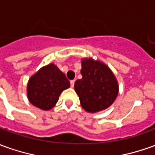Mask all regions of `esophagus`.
<instances>
[{
	"label": "esophagus",
	"mask_w": 155,
	"mask_h": 155,
	"mask_svg": "<svg viewBox=\"0 0 155 155\" xmlns=\"http://www.w3.org/2000/svg\"><path fill=\"white\" fill-rule=\"evenodd\" d=\"M70 84H71V88H73V86H74V84H75V80H71V82H70Z\"/></svg>",
	"instance_id": "1"
}]
</instances>
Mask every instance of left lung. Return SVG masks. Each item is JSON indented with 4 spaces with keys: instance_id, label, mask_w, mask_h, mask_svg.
Masks as SVG:
<instances>
[{
    "instance_id": "left-lung-1",
    "label": "left lung",
    "mask_w": 155,
    "mask_h": 155,
    "mask_svg": "<svg viewBox=\"0 0 155 155\" xmlns=\"http://www.w3.org/2000/svg\"><path fill=\"white\" fill-rule=\"evenodd\" d=\"M81 74L74 89L84 110L89 113L109 108L116 99L119 85L110 67L99 60L84 57L81 61Z\"/></svg>"
}]
</instances>
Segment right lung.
I'll return each mask as SVG.
<instances>
[{"label": "right lung", "instance_id": "add662e5", "mask_svg": "<svg viewBox=\"0 0 155 155\" xmlns=\"http://www.w3.org/2000/svg\"><path fill=\"white\" fill-rule=\"evenodd\" d=\"M70 87L66 75L54 63L36 71L28 82L27 96L31 104L43 110H50L59 100L60 94Z\"/></svg>", "mask_w": 155, "mask_h": 155}]
</instances>
